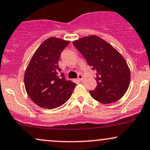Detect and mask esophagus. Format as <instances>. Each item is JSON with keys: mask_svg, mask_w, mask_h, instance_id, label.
<instances>
[{"mask_svg": "<svg viewBox=\"0 0 150 150\" xmlns=\"http://www.w3.org/2000/svg\"><path fill=\"white\" fill-rule=\"evenodd\" d=\"M83 79V75H82V74H79L78 75V77H77V80H78L79 81H82Z\"/></svg>", "mask_w": 150, "mask_h": 150, "instance_id": "obj_1", "label": "esophagus"}]
</instances>
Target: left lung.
<instances>
[{
    "label": "left lung",
    "mask_w": 150,
    "mask_h": 150,
    "mask_svg": "<svg viewBox=\"0 0 150 150\" xmlns=\"http://www.w3.org/2000/svg\"><path fill=\"white\" fill-rule=\"evenodd\" d=\"M73 45L96 73V88L90 94L103 104L120 100L129 88L131 73L127 61L111 45L92 35L75 40Z\"/></svg>",
    "instance_id": "8db88e82"
}]
</instances>
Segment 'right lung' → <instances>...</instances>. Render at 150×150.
I'll use <instances>...</instances> for the list:
<instances>
[{
  "instance_id": "add662e5",
  "label": "right lung",
  "mask_w": 150,
  "mask_h": 150,
  "mask_svg": "<svg viewBox=\"0 0 150 150\" xmlns=\"http://www.w3.org/2000/svg\"><path fill=\"white\" fill-rule=\"evenodd\" d=\"M70 41L49 38L40 45L30 59L24 75L27 94L39 107L54 109L70 98L76 84L60 75L59 60Z\"/></svg>"
}]
</instances>
